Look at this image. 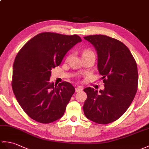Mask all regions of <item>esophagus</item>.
Listing matches in <instances>:
<instances>
[{"mask_svg":"<svg viewBox=\"0 0 149 149\" xmlns=\"http://www.w3.org/2000/svg\"><path fill=\"white\" fill-rule=\"evenodd\" d=\"M82 90V88L81 87V86H79V87L75 88V92H77V93L80 92V91H81Z\"/></svg>","mask_w":149,"mask_h":149,"instance_id":"esophagus-1","label":"esophagus"}]
</instances>
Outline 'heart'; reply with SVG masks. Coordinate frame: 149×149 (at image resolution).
Here are the masks:
<instances>
[{
  "mask_svg": "<svg viewBox=\"0 0 149 149\" xmlns=\"http://www.w3.org/2000/svg\"><path fill=\"white\" fill-rule=\"evenodd\" d=\"M89 53H93V52H92L91 51H90V50H89V49H86V50H84V52H83V54H82V55L86 54H89ZM70 56H68V58H67V60H68L69 58H70Z\"/></svg>",
  "mask_w": 149,
  "mask_h": 149,
  "instance_id": "b5f03b06",
  "label": "heart"
}]
</instances>
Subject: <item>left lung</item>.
I'll return each instance as SVG.
<instances>
[{"instance_id": "8db88e82", "label": "left lung", "mask_w": 149, "mask_h": 149, "mask_svg": "<svg viewBox=\"0 0 149 149\" xmlns=\"http://www.w3.org/2000/svg\"><path fill=\"white\" fill-rule=\"evenodd\" d=\"M96 51L97 67L104 89H84L87 99L83 106L85 116L98 124H109L121 117L135 96L138 74L135 60L125 45L104 35L84 37Z\"/></svg>"}]
</instances>
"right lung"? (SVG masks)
Returning a JSON list of instances; mask_svg holds the SVG:
<instances>
[{
	"label": "right lung",
	"instance_id": "add662e5",
	"mask_svg": "<svg viewBox=\"0 0 149 149\" xmlns=\"http://www.w3.org/2000/svg\"><path fill=\"white\" fill-rule=\"evenodd\" d=\"M82 41L77 35L40 33L24 45L13 64L12 88L19 105L36 121L47 124L61 118L75 92L70 83L51 82L52 68Z\"/></svg>",
	"mask_w": 149,
	"mask_h": 149
}]
</instances>
